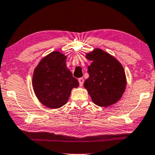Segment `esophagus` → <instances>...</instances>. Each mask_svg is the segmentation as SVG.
I'll return each mask as SVG.
<instances>
[{
	"mask_svg": "<svg viewBox=\"0 0 155 155\" xmlns=\"http://www.w3.org/2000/svg\"><path fill=\"white\" fill-rule=\"evenodd\" d=\"M78 81H79V84L81 86H83V83H84V79H83V78H81L78 79Z\"/></svg>",
	"mask_w": 155,
	"mask_h": 155,
	"instance_id": "34e87169",
	"label": "esophagus"
}]
</instances>
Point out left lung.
Listing matches in <instances>:
<instances>
[{"label": "left lung", "mask_w": 155, "mask_h": 155, "mask_svg": "<svg viewBox=\"0 0 155 155\" xmlns=\"http://www.w3.org/2000/svg\"><path fill=\"white\" fill-rule=\"evenodd\" d=\"M92 61L88 67L89 78L84 83L93 102L99 107H108L121 99L126 88L127 80L123 65L111 54L101 48L86 53Z\"/></svg>", "instance_id": "left-lung-1"}]
</instances>
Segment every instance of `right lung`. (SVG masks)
I'll return each mask as SVG.
<instances>
[{"instance_id":"right-lung-1","label":"right lung","mask_w":155,"mask_h":155,"mask_svg":"<svg viewBox=\"0 0 155 155\" xmlns=\"http://www.w3.org/2000/svg\"><path fill=\"white\" fill-rule=\"evenodd\" d=\"M67 56L53 51L44 56L35 68L32 88L39 101L50 109L66 104L72 88L79 83L66 65Z\"/></svg>"}]
</instances>
